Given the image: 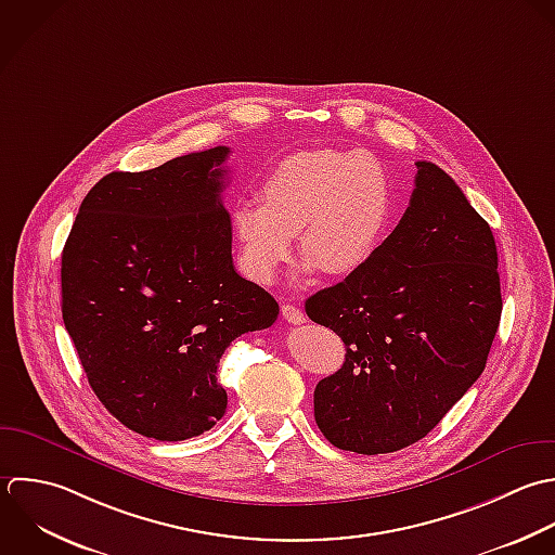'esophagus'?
I'll list each match as a JSON object with an SVG mask.
<instances>
[{
	"label": "esophagus",
	"instance_id": "obj_1",
	"mask_svg": "<svg viewBox=\"0 0 555 555\" xmlns=\"http://www.w3.org/2000/svg\"><path fill=\"white\" fill-rule=\"evenodd\" d=\"M281 313H283V318H285L289 324H305V322H307V315H305L298 307H294V305H283V307H281Z\"/></svg>",
	"mask_w": 555,
	"mask_h": 555
}]
</instances>
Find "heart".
Here are the masks:
<instances>
[{
    "mask_svg": "<svg viewBox=\"0 0 555 555\" xmlns=\"http://www.w3.org/2000/svg\"><path fill=\"white\" fill-rule=\"evenodd\" d=\"M396 218V185L387 166L365 151L309 149L283 157L266 175L261 201L231 211L242 272L274 281L300 233L307 268L350 274L387 242Z\"/></svg>",
    "mask_w": 555,
    "mask_h": 555,
    "instance_id": "heart-1",
    "label": "heart"
}]
</instances>
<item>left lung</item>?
I'll list each match as a JSON object with an SVG mask.
<instances>
[{"mask_svg": "<svg viewBox=\"0 0 555 555\" xmlns=\"http://www.w3.org/2000/svg\"><path fill=\"white\" fill-rule=\"evenodd\" d=\"M383 248L305 302L346 344L318 383L315 422L339 450L389 454L424 439L487 367L502 318L498 246L456 181L417 162Z\"/></svg>", "mask_w": 555, "mask_h": 555, "instance_id": "8db88e82", "label": "left lung"}]
</instances>
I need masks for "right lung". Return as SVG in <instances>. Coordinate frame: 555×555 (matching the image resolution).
<instances>
[{
    "label": "right lung",
    "instance_id": "1",
    "mask_svg": "<svg viewBox=\"0 0 555 555\" xmlns=\"http://www.w3.org/2000/svg\"><path fill=\"white\" fill-rule=\"evenodd\" d=\"M227 157V146H214L105 175L62 250V320L88 385L149 439L214 428L227 409L220 357L279 315L276 300L233 268L220 196Z\"/></svg>",
    "mask_w": 555,
    "mask_h": 555
}]
</instances>
